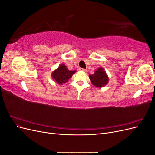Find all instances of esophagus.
<instances>
[{
	"instance_id": "obj_1",
	"label": "esophagus",
	"mask_w": 155,
	"mask_h": 155,
	"mask_svg": "<svg viewBox=\"0 0 155 155\" xmlns=\"http://www.w3.org/2000/svg\"><path fill=\"white\" fill-rule=\"evenodd\" d=\"M79 70H80V71H83V72H86L87 71V70L86 69H85V68H80L79 69Z\"/></svg>"
}]
</instances>
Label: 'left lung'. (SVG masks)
Masks as SVG:
<instances>
[{
  "instance_id": "1",
  "label": "left lung",
  "mask_w": 155,
  "mask_h": 155,
  "mask_svg": "<svg viewBox=\"0 0 155 155\" xmlns=\"http://www.w3.org/2000/svg\"><path fill=\"white\" fill-rule=\"evenodd\" d=\"M89 78L93 85L97 87H104L109 81L106 72L102 68H98L94 74L89 75Z\"/></svg>"
}]
</instances>
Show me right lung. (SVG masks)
<instances>
[{
    "instance_id": "right-lung-1",
    "label": "right lung",
    "mask_w": 155,
    "mask_h": 155,
    "mask_svg": "<svg viewBox=\"0 0 155 155\" xmlns=\"http://www.w3.org/2000/svg\"><path fill=\"white\" fill-rule=\"evenodd\" d=\"M75 72H76L75 70L70 71L68 70L64 64H61L57 70L53 72L51 76L56 82L60 85H62L63 83L67 82Z\"/></svg>"
}]
</instances>
